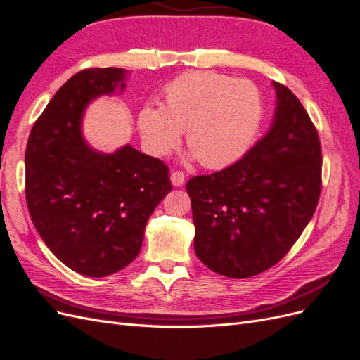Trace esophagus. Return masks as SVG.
<instances>
[{
  "instance_id": "1",
  "label": "esophagus",
  "mask_w": 360,
  "mask_h": 360,
  "mask_svg": "<svg viewBox=\"0 0 360 360\" xmlns=\"http://www.w3.org/2000/svg\"><path fill=\"white\" fill-rule=\"evenodd\" d=\"M169 179H171V183L176 188H180V186H183V184H184V174L180 172V171H172Z\"/></svg>"
}]
</instances>
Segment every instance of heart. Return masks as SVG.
<instances>
[{"mask_svg": "<svg viewBox=\"0 0 360 360\" xmlns=\"http://www.w3.org/2000/svg\"><path fill=\"white\" fill-rule=\"evenodd\" d=\"M263 112V94L254 82L197 70L163 86L160 106H144L136 126L151 156H167L186 130L191 158L207 168H222L245 155Z\"/></svg>", "mask_w": 360, "mask_h": 360, "instance_id": "b5f03b06", "label": "heart"}]
</instances>
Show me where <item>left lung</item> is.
<instances>
[{
	"label": "left lung",
	"mask_w": 360,
	"mask_h": 360,
	"mask_svg": "<svg viewBox=\"0 0 360 360\" xmlns=\"http://www.w3.org/2000/svg\"><path fill=\"white\" fill-rule=\"evenodd\" d=\"M267 134L228 168L188 181L195 254L222 276L245 279L275 266L311 221L321 189V147L308 112L271 82Z\"/></svg>",
	"instance_id": "obj_1"
}]
</instances>
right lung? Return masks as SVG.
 I'll return each mask as SVG.
<instances>
[{
    "label": "right lung",
    "mask_w": 360,
    "mask_h": 360,
    "mask_svg": "<svg viewBox=\"0 0 360 360\" xmlns=\"http://www.w3.org/2000/svg\"><path fill=\"white\" fill-rule=\"evenodd\" d=\"M127 75L118 68L73 75L32 126L25 151L32 224L63 264L90 278L132 263L148 217L171 192L162 160L129 144L103 153L84 138L86 108L123 93Z\"/></svg>",
    "instance_id": "1"
}]
</instances>
